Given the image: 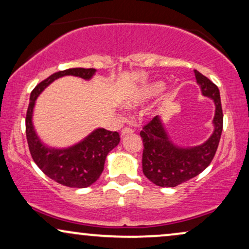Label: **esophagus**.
<instances>
[{
    "instance_id": "obj_1",
    "label": "esophagus",
    "mask_w": 249,
    "mask_h": 249,
    "mask_svg": "<svg viewBox=\"0 0 249 249\" xmlns=\"http://www.w3.org/2000/svg\"><path fill=\"white\" fill-rule=\"evenodd\" d=\"M132 132H134V130H132L131 128H124L121 130V136L122 137H124L125 135H129V134H132Z\"/></svg>"
}]
</instances>
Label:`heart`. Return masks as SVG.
<instances>
[{"mask_svg":"<svg viewBox=\"0 0 249 249\" xmlns=\"http://www.w3.org/2000/svg\"><path fill=\"white\" fill-rule=\"evenodd\" d=\"M164 83L162 81H158V83H153L145 85V86H142L135 89L132 93L128 95L127 97L124 98V103L127 107L129 108H135L141 107L142 104H144L145 102L151 100L152 97L156 96L160 93H162L163 89H164Z\"/></svg>","mask_w":249,"mask_h":249,"instance_id":"1","label":"heart"}]
</instances>
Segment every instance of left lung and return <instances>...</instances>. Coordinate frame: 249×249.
<instances>
[{
	"label": "left lung",
	"instance_id": "obj_1",
	"mask_svg": "<svg viewBox=\"0 0 249 249\" xmlns=\"http://www.w3.org/2000/svg\"><path fill=\"white\" fill-rule=\"evenodd\" d=\"M202 95L213 100L215 113L213 132L203 144L179 146L170 138L160 115L142 128L141 136L144 142L142 172L149 181L160 187H176L203 172L215 155L222 134L223 113L220 91L209 78L194 70Z\"/></svg>",
	"mask_w": 249,
	"mask_h": 249
}]
</instances>
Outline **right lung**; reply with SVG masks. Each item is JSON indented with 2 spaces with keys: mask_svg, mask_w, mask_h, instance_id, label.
<instances>
[{
  "mask_svg": "<svg viewBox=\"0 0 249 249\" xmlns=\"http://www.w3.org/2000/svg\"><path fill=\"white\" fill-rule=\"evenodd\" d=\"M95 73L96 69L93 68H73L51 74L34 88L27 110L26 135L34 162L49 178L71 188H86L100 178L107 156L120 142V136L117 131L96 128L83 141L69 147H51L42 142L35 130L33 124L34 108L37 97L54 80L66 76L90 80Z\"/></svg>",
  "mask_w": 249,
  "mask_h": 249,
  "instance_id": "1",
  "label": "right lung"
}]
</instances>
